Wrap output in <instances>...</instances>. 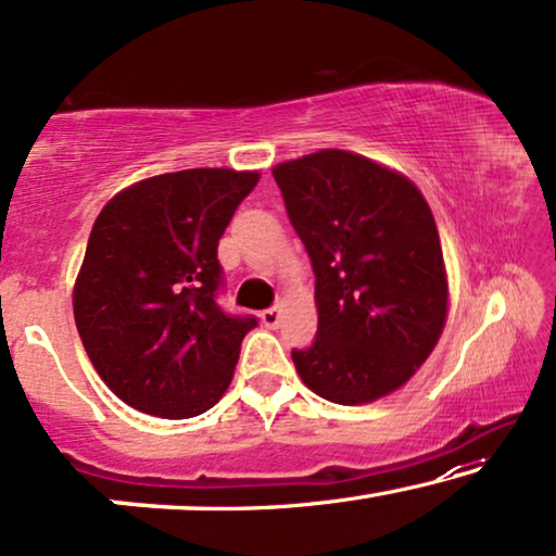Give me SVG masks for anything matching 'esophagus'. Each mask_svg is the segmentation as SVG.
<instances>
[{"mask_svg":"<svg viewBox=\"0 0 556 556\" xmlns=\"http://www.w3.org/2000/svg\"><path fill=\"white\" fill-rule=\"evenodd\" d=\"M261 321L268 326V329H278L280 324V308H265L261 314Z\"/></svg>","mask_w":556,"mask_h":556,"instance_id":"esophagus-1","label":"esophagus"}]
</instances>
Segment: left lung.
<instances>
[{"label": "left lung", "instance_id": "8db88e82", "mask_svg": "<svg viewBox=\"0 0 556 556\" xmlns=\"http://www.w3.org/2000/svg\"><path fill=\"white\" fill-rule=\"evenodd\" d=\"M316 276L318 331L293 349L303 384L337 405L390 394L435 349L447 276L432 212L400 172L341 149L273 169Z\"/></svg>", "mask_w": 556, "mask_h": 556}]
</instances>
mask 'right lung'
I'll return each mask as SVG.
<instances>
[{
  "mask_svg": "<svg viewBox=\"0 0 556 556\" xmlns=\"http://www.w3.org/2000/svg\"><path fill=\"white\" fill-rule=\"evenodd\" d=\"M257 172L185 169L136 181L90 230L73 291L80 341L109 390L147 415L207 413L255 316L219 308L217 245Z\"/></svg>",
  "mask_w": 556,
  "mask_h": 556,
  "instance_id": "add662e5",
  "label": "right lung"
}]
</instances>
